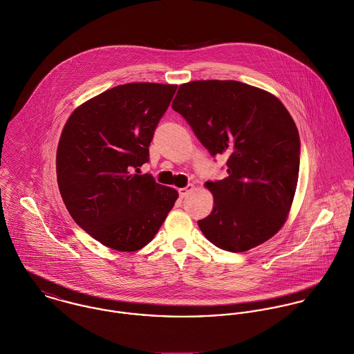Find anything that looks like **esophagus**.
Segmentation results:
<instances>
[{
  "instance_id": "34e87169",
  "label": "esophagus",
  "mask_w": 354,
  "mask_h": 354,
  "mask_svg": "<svg viewBox=\"0 0 354 354\" xmlns=\"http://www.w3.org/2000/svg\"><path fill=\"white\" fill-rule=\"evenodd\" d=\"M193 189H194L193 185H189V186H186V187H183V189H179V196H180V198H185Z\"/></svg>"
}]
</instances>
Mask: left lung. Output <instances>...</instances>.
<instances>
[{
  "mask_svg": "<svg viewBox=\"0 0 354 354\" xmlns=\"http://www.w3.org/2000/svg\"><path fill=\"white\" fill-rule=\"evenodd\" d=\"M172 109L212 156H228V176L205 183L214 201L198 220L205 238L232 253L272 238L290 212L299 172V136L282 102L242 82L194 80L179 86Z\"/></svg>",
  "mask_w": 354,
  "mask_h": 354,
  "instance_id": "8db88e82",
  "label": "left lung"
}]
</instances>
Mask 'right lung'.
<instances>
[{
  "instance_id": "obj_1",
  "label": "right lung",
  "mask_w": 354,
  "mask_h": 354,
  "mask_svg": "<svg viewBox=\"0 0 354 354\" xmlns=\"http://www.w3.org/2000/svg\"><path fill=\"white\" fill-rule=\"evenodd\" d=\"M176 84L127 83L77 106L56 156L57 183L75 223L104 246L136 252L157 234L178 192L140 175Z\"/></svg>"
}]
</instances>
